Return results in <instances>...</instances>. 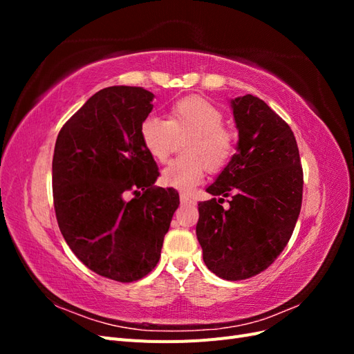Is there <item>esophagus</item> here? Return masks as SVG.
I'll return each instance as SVG.
<instances>
[{
  "instance_id": "esophagus-1",
  "label": "esophagus",
  "mask_w": 354,
  "mask_h": 354,
  "mask_svg": "<svg viewBox=\"0 0 354 354\" xmlns=\"http://www.w3.org/2000/svg\"><path fill=\"white\" fill-rule=\"evenodd\" d=\"M180 202L183 203V205H187V203H194V201H192V198L186 194H180Z\"/></svg>"
}]
</instances>
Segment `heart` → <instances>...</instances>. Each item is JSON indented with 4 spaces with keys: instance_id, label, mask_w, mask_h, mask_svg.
I'll return each mask as SVG.
<instances>
[{
    "instance_id": "b5f03b06",
    "label": "heart",
    "mask_w": 354,
    "mask_h": 354,
    "mask_svg": "<svg viewBox=\"0 0 354 354\" xmlns=\"http://www.w3.org/2000/svg\"><path fill=\"white\" fill-rule=\"evenodd\" d=\"M224 116L211 102L186 97L176 102L167 121L147 116L140 124V140L153 159L165 162L177 140L189 138L183 153L186 159L173 160L164 169L160 181L167 187L192 192L202 183L205 168L220 171L234 152V134L223 127Z\"/></svg>"
}]
</instances>
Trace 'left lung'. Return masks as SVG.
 Here are the masks:
<instances>
[{
  "mask_svg": "<svg viewBox=\"0 0 354 354\" xmlns=\"http://www.w3.org/2000/svg\"><path fill=\"white\" fill-rule=\"evenodd\" d=\"M236 153L198 203L196 236L208 269L226 281L266 270L291 239L303 201V168L289 125L252 94L230 100ZM232 194L230 208L222 198ZM221 196L217 200L215 196Z\"/></svg>",
  "mask_w": 354,
  "mask_h": 354,
  "instance_id": "8db88e82",
  "label": "left lung"
}]
</instances>
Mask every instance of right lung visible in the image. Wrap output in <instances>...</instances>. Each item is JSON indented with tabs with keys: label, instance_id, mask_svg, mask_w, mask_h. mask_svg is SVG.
<instances>
[{
	"label": "right lung",
	"instance_id": "right-lung-1",
	"mask_svg": "<svg viewBox=\"0 0 354 354\" xmlns=\"http://www.w3.org/2000/svg\"><path fill=\"white\" fill-rule=\"evenodd\" d=\"M153 97L127 85L97 91L62 127L53 155L63 238L90 270L116 282L142 279L158 264L180 203L173 187L153 186L158 165L138 133Z\"/></svg>",
	"mask_w": 354,
	"mask_h": 354
}]
</instances>
